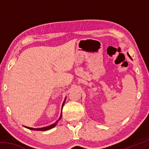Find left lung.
<instances>
[{"label":"left lung","mask_w":149,"mask_h":149,"mask_svg":"<svg viewBox=\"0 0 149 149\" xmlns=\"http://www.w3.org/2000/svg\"><path fill=\"white\" fill-rule=\"evenodd\" d=\"M127 55H128V56H129V57L130 58H131V59H132V57H131V56H130V55L129 54H128V53H127Z\"/></svg>","instance_id":"8db88e82"}]
</instances>
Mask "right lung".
Returning <instances> with one entry per match:
<instances>
[{
	"mask_svg": "<svg viewBox=\"0 0 149 149\" xmlns=\"http://www.w3.org/2000/svg\"><path fill=\"white\" fill-rule=\"evenodd\" d=\"M65 100V99L64 101V102H63V104H62V108H63V107H64V104ZM62 113H61V115H60V118H59L58 120H57L56 122H55V123H53V124H52V125H49V126H47V127H41V128H33V127H27V126H25V127H26V128H27V129H29V130H36V131H47V130H50V129H52V128L54 127L56 125V124H57V123H58V121H59L60 119H61V118H62Z\"/></svg>",
	"mask_w": 149,
	"mask_h": 149,
	"instance_id": "right-lung-1",
	"label": "right lung"
}]
</instances>
